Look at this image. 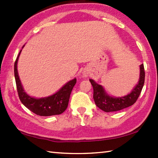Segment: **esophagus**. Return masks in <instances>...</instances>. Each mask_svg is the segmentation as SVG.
<instances>
[{
  "mask_svg": "<svg viewBox=\"0 0 158 158\" xmlns=\"http://www.w3.org/2000/svg\"><path fill=\"white\" fill-rule=\"evenodd\" d=\"M90 75V73L88 70H84L83 72V77H85V78H87Z\"/></svg>",
  "mask_w": 158,
  "mask_h": 158,
  "instance_id": "esophagus-1",
  "label": "esophagus"
}]
</instances>
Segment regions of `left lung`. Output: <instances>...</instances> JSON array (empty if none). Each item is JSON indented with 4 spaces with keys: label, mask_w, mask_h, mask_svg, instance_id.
<instances>
[{
    "label": "left lung",
    "mask_w": 158,
    "mask_h": 158,
    "mask_svg": "<svg viewBox=\"0 0 158 158\" xmlns=\"http://www.w3.org/2000/svg\"><path fill=\"white\" fill-rule=\"evenodd\" d=\"M139 79L135 88L127 95L123 97H114L105 91L102 85L98 84L93 79H89L93 88V99L98 107L105 112L117 111L132 106L139 96L145 80L143 64L139 65Z\"/></svg>",
    "instance_id": "left-lung-1"
}]
</instances>
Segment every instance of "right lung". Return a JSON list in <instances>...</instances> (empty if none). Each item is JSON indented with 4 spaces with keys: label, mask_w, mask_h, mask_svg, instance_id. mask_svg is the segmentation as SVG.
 I'll list each match as a JSON object with an SVG mask.
<instances>
[{
    "label": "right lung",
    "mask_w": 158,
    "mask_h": 158,
    "mask_svg": "<svg viewBox=\"0 0 158 158\" xmlns=\"http://www.w3.org/2000/svg\"><path fill=\"white\" fill-rule=\"evenodd\" d=\"M21 51L22 50L20 51L15 63V81L21 103L34 114L41 116H49L63 113L68 107L69 99L74 85L77 83V79L74 78L67 82L56 93L48 97L41 98L32 97L25 92L18 74L17 63Z\"/></svg>",
    "instance_id": "right-lung-1"
}]
</instances>
